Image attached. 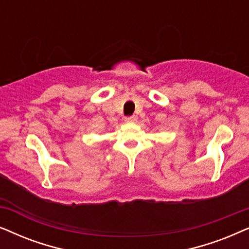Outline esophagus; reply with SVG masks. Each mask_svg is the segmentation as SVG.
I'll use <instances>...</instances> for the list:
<instances>
[{"mask_svg":"<svg viewBox=\"0 0 249 249\" xmlns=\"http://www.w3.org/2000/svg\"><path fill=\"white\" fill-rule=\"evenodd\" d=\"M125 122H135L136 121V117L135 115H130V117H125L124 118Z\"/></svg>","mask_w":249,"mask_h":249,"instance_id":"1","label":"esophagus"}]
</instances>
